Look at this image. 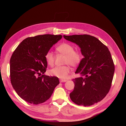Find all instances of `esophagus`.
<instances>
[{"label": "esophagus", "instance_id": "obj_1", "mask_svg": "<svg viewBox=\"0 0 126 126\" xmlns=\"http://www.w3.org/2000/svg\"><path fill=\"white\" fill-rule=\"evenodd\" d=\"M60 82L61 83H62V82H65L67 81V79H60Z\"/></svg>", "mask_w": 126, "mask_h": 126}]
</instances>
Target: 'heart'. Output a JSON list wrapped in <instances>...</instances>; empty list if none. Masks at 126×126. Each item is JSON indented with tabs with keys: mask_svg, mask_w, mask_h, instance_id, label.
Segmentation results:
<instances>
[{
	"mask_svg": "<svg viewBox=\"0 0 126 126\" xmlns=\"http://www.w3.org/2000/svg\"><path fill=\"white\" fill-rule=\"evenodd\" d=\"M56 50L60 53L65 56L64 63L67 64V65L55 66L50 70L49 73L52 76L60 79H65L71 71L69 65L76 66L79 64L82 60V54L78 51L74 50L73 45L68 43H63L60 44L56 48ZM45 59L48 65H52L54 63L53 53L51 51H47L45 55Z\"/></svg>",
	"mask_w": 126,
	"mask_h": 126,
	"instance_id": "obj_1",
	"label": "heart"
}]
</instances>
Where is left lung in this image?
Wrapping results in <instances>:
<instances>
[{"label":"left lung","instance_id":"left-lung-1","mask_svg":"<svg viewBox=\"0 0 126 126\" xmlns=\"http://www.w3.org/2000/svg\"><path fill=\"white\" fill-rule=\"evenodd\" d=\"M63 37L78 45L84 56L75 72L81 76L73 79L75 87L70 94L71 100L83 106L101 101L110 90L115 71L108 47L97 38L88 34Z\"/></svg>","mask_w":126,"mask_h":126}]
</instances>
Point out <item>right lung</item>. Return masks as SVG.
Masks as SVG:
<instances>
[{"label": "right lung", "instance_id": "obj_1", "mask_svg": "<svg viewBox=\"0 0 126 126\" xmlns=\"http://www.w3.org/2000/svg\"><path fill=\"white\" fill-rule=\"evenodd\" d=\"M62 38L49 34L28 37L13 52L10 62L11 82L24 100L33 104L43 103L60 83L57 77L39 75L46 71L45 53Z\"/></svg>", "mask_w": 126, "mask_h": 126}]
</instances>
